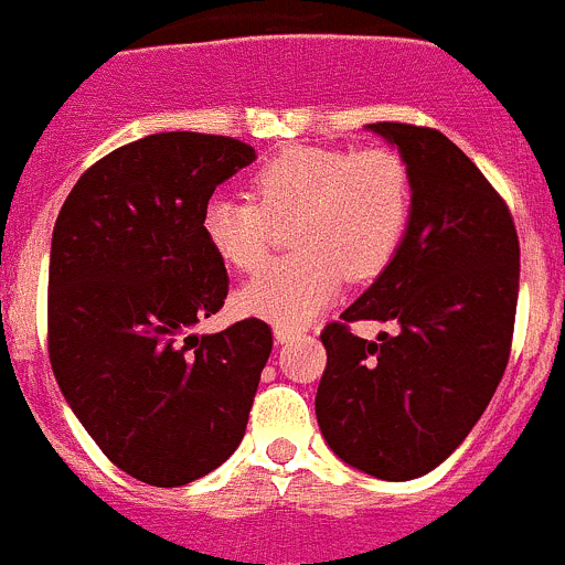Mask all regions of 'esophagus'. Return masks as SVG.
Here are the masks:
<instances>
[{
	"label": "esophagus",
	"instance_id": "esophagus-1",
	"mask_svg": "<svg viewBox=\"0 0 565 565\" xmlns=\"http://www.w3.org/2000/svg\"><path fill=\"white\" fill-rule=\"evenodd\" d=\"M273 338H276V343H289V340H295V338H301V332H298V329H287V327H276L273 329Z\"/></svg>",
	"mask_w": 565,
	"mask_h": 565
}]
</instances>
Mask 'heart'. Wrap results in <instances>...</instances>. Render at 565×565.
<instances>
[{
    "label": "heart",
    "mask_w": 565,
    "mask_h": 565,
    "mask_svg": "<svg viewBox=\"0 0 565 565\" xmlns=\"http://www.w3.org/2000/svg\"><path fill=\"white\" fill-rule=\"evenodd\" d=\"M414 185L391 149H289L253 174L250 200L213 194L202 211L211 250L238 273L256 270L270 250V225L292 220L298 250L264 267L236 292L238 312L298 329L327 307L340 281H369L405 242Z\"/></svg>",
    "instance_id": "obj_1"
}]
</instances>
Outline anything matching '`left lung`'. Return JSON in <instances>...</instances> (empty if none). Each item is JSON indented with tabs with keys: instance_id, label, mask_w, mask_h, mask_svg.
Segmentation results:
<instances>
[{
	"instance_id": "8db88e82",
	"label": "left lung",
	"mask_w": 565,
	"mask_h": 565,
	"mask_svg": "<svg viewBox=\"0 0 565 565\" xmlns=\"http://www.w3.org/2000/svg\"><path fill=\"white\" fill-rule=\"evenodd\" d=\"M411 171L414 207L394 262L320 340L315 414L345 465L383 481L419 479L465 441L510 360L521 250L504 200L441 131L369 124ZM352 319H388L363 341Z\"/></svg>"
}]
</instances>
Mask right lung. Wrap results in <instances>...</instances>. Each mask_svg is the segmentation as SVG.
<instances>
[{"label":"right lung","instance_id":"add662e5","mask_svg":"<svg viewBox=\"0 0 565 565\" xmlns=\"http://www.w3.org/2000/svg\"><path fill=\"white\" fill-rule=\"evenodd\" d=\"M253 160L256 149L233 137L149 135L95 162L55 220L53 374L111 465L151 487H182L227 461L273 352L256 318L194 332L227 298L202 211Z\"/></svg>","mask_w":565,"mask_h":565}]
</instances>
